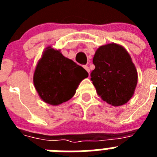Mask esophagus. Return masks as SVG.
I'll return each mask as SVG.
<instances>
[{"mask_svg":"<svg viewBox=\"0 0 157 157\" xmlns=\"http://www.w3.org/2000/svg\"><path fill=\"white\" fill-rule=\"evenodd\" d=\"M84 68L86 69V71L88 73H90V68H89L88 66H86H86H84Z\"/></svg>","mask_w":157,"mask_h":157,"instance_id":"1","label":"esophagus"}]
</instances>
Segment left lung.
Instances as JSON below:
<instances>
[{
    "instance_id": "1",
    "label": "left lung",
    "mask_w": 157,
    "mask_h": 157,
    "mask_svg": "<svg viewBox=\"0 0 157 157\" xmlns=\"http://www.w3.org/2000/svg\"><path fill=\"white\" fill-rule=\"evenodd\" d=\"M91 81L97 94L112 106L127 103L138 83V71L126 48L116 43L101 45L94 54Z\"/></svg>"
}]
</instances>
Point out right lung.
Instances as JSON below:
<instances>
[{
	"label": "right lung",
	"mask_w": 157,
	"mask_h": 157,
	"mask_svg": "<svg viewBox=\"0 0 157 157\" xmlns=\"http://www.w3.org/2000/svg\"><path fill=\"white\" fill-rule=\"evenodd\" d=\"M88 75L82 67L63 56L60 50L48 46L36 65L33 80L41 99L58 105L70 100Z\"/></svg>",
	"instance_id": "right-lung-1"
}]
</instances>
